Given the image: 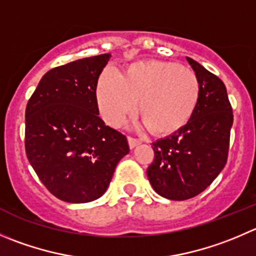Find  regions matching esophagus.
I'll return each instance as SVG.
<instances>
[{"label": "esophagus", "mask_w": 256, "mask_h": 256, "mask_svg": "<svg viewBox=\"0 0 256 256\" xmlns=\"http://www.w3.org/2000/svg\"><path fill=\"white\" fill-rule=\"evenodd\" d=\"M128 146H130V148H136L138 145H140L141 141L138 140V138H131V136H128Z\"/></svg>", "instance_id": "obj_1"}]
</instances>
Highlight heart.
Returning <instances> with one entry per match:
<instances>
[{
  "instance_id": "heart-1",
  "label": "heart",
  "mask_w": 256,
  "mask_h": 256,
  "mask_svg": "<svg viewBox=\"0 0 256 256\" xmlns=\"http://www.w3.org/2000/svg\"><path fill=\"white\" fill-rule=\"evenodd\" d=\"M200 98V82L191 68L168 61H140L120 76L105 68L96 86V100L104 120L118 126L131 115L138 101L145 125L168 135L188 122Z\"/></svg>"
}]
</instances>
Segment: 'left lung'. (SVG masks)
<instances>
[{"label": "left lung", "instance_id": "1", "mask_svg": "<svg viewBox=\"0 0 256 256\" xmlns=\"http://www.w3.org/2000/svg\"><path fill=\"white\" fill-rule=\"evenodd\" d=\"M186 60L199 78V102L184 128L152 142L155 158L146 171L158 195L178 202L202 192L224 168L234 120L224 82Z\"/></svg>", "mask_w": 256, "mask_h": 256}]
</instances>
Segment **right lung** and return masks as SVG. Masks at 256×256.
I'll return each mask as SVG.
<instances>
[{
    "label": "right lung",
    "instance_id": "obj_1",
    "mask_svg": "<svg viewBox=\"0 0 256 256\" xmlns=\"http://www.w3.org/2000/svg\"><path fill=\"white\" fill-rule=\"evenodd\" d=\"M110 57L104 54L52 68L27 102V158L62 202L81 204L102 196L116 165L128 154L126 136L98 116L96 86Z\"/></svg>",
    "mask_w": 256,
    "mask_h": 256
}]
</instances>
